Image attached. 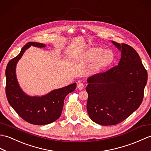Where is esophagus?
I'll return each mask as SVG.
<instances>
[{"label":"esophagus","mask_w":151,"mask_h":151,"mask_svg":"<svg viewBox=\"0 0 151 151\" xmlns=\"http://www.w3.org/2000/svg\"><path fill=\"white\" fill-rule=\"evenodd\" d=\"M78 88L79 90H83V88H84V85H83L81 83H79L78 84Z\"/></svg>","instance_id":"1"}]
</instances>
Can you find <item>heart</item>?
I'll list each match as a JSON object with an SVG mask.
<instances>
[{
    "instance_id": "b5f03b06",
    "label": "heart",
    "mask_w": 151,
    "mask_h": 151,
    "mask_svg": "<svg viewBox=\"0 0 151 151\" xmlns=\"http://www.w3.org/2000/svg\"><path fill=\"white\" fill-rule=\"evenodd\" d=\"M87 56L90 60H96L97 65L105 66L110 65L114 60L112 51L109 50H103L101 48H92L87 52Z\"/></svg>"
}]
</instances>
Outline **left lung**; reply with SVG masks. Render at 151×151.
<instances>
[{
  "instance_id": "obj_1",
  "label": "left lung",
  "mask_w": 151,
  "mask_h": 151,
  "mask_svg": "<svg viewBox=\"0 0 151 151\" xmlns=\"http://www.w3.org/2000/svg\"><path fill=\"white\" fill-rule=\"evenodd\" d=\"M112 42L122 51L118 66L87 79L86 109L90 118L101 125H117L139 108L147 82V72L131 46Z\"/></svg>"
}]
</instances>
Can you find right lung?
Listing matches in <instances>:
<instances>
[{
    "label": "right lung",
    "mask_w": 151,
    "mask_h": 151,
    "mask_svg": "<svg viewBox=\"0 0 151 151\" xmlns=\"http://www.w3.org/2000/svg\"><path fill=\"white\" fill-rule=\"evenodd\" d=\"M31 46L38 48L46 46L42 43L29 42L23 46L17 56L10 60L6 69V94L9 105L21 118L33 125H46L61 116L65 97L76 89V83L53 90L41 97L26 94L20 88L15 70L19 60Z\"/></svg>",
    "instance_id": "obj_1"
}]
</instances>
